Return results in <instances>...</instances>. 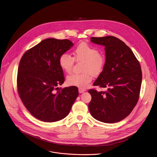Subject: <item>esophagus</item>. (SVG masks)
<instances>
[{
  "instance_id": "34e87169",
  "label": "esophagus",
  "mask_w": 157,
  "mask_h": 157,
  "mask_svg": "<svg viewBox=\"0 0 157 157\" xmlns=\"http://www.w3.org/2000/svg\"><path fill=\"white\" fill-rule=\"evenodd\" d=\"M86 91V89H84V88H79V93H84V92H85Z\"/></svg>"
}]
</instances>
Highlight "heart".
I'll return each instance as SVG.
<instances>
[{
	"label": "heart",
	"mask_w": 157,
	"mask_h": 157,
	"mask_svg": "<svg viewBox=\"0 0 157 157\" xmlns=\"http://www.w3.org/2000/svg\"><path fill=\"white\" fill-rule=\"evenodd\" d=\"M73 58L64 53L59 58V64L65 72H71L74 64V59L76 61H84L82 71L81 74H71L67 77L68 85L84 88L89 85L93 78L101 73L104 67L105 58L99 50L87 43H82L76 46L73 52Z\"/></svg>",
	"instance_id": "obj_1"
}]
</instances>
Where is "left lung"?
<instances>
[{
    "label": "left lung",
    "mask_w": 157,
    "mask_h": 157,
    "mask_svg": "<svg viewBox=\"0 0 157 157\" xmlns=\"http://www.w3.org/2000/svg\"><path fill=\"white\" fill-rule=\"evenodd\" d=\"M93 43L105 46V64L93 86L105 91L88 90V109L96 120L106 123L119 122L133 110L139 98L142 73L131 49L113 36L91 37Z\"/></svg>",
    "instance_id": "8db88e82"
}]
</instances>
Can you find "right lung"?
<instances>
[{"mask_svg":"<svg viewBox=\"0 0 157 157\" xmlns=\"http://www.w3.org/2000/svg\"><path fill=\"white\" fill-rule=\"evenodd\" d=\"M73 46L67 39L47 38L27 51L20 61L18 93L29 112L41 121L65 118L78 96L77 87H57L64 82L59 58Z\"/></svg>","mask_w":157,"mask_h":157,"instance_id":"obj_1","label":"right lung"}]
</instances>
